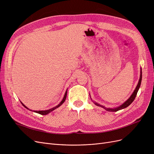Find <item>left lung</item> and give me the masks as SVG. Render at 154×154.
<instances>
[{"label":"left lung","mask_w":154,"mask_h":154,"mask_svg":"<svg viewBox=\"0 0 154 154\" xmlns=\"http://www.w3.org/2000/svg\"><path fill=\"white\" fill-rule=\"evenodd\" d=\"M141 80H142V71H141V69L140 78H139L138 84H137V87H136V89L134 90V92L132 93V94L131 95V96H130V97H129V99H128L127 101H126L123 105H122L121 106L117 107V108H115V109H106V108H105V106H102V105H99V104H97V103H94V104L96 105H97V106H100L103 107V108H104L106 110L110 111V112H116V111L119 110H121V109H123L126 108V107H127L128 106H129L130 104H131V103H132V102L134 101V100H135V98H136V95H137V93L139 88V87H140V85H141Z\"/></svg>","instance_id":"1"}]
</instances>
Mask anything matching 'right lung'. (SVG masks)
<instances>
[{
	"label": "right lung",
	"instance_id": "1",
	"mask_svg": "<svg viewBox=\"0 0 154 154\" xmlns=\"http://www.w3.org/2000/svg\"><path fill=\"white\" fill-rule=\"evenodd\" d=\"M67 91H66V93H65V95H64V97H63V100H62V101L60 102V104H58L57 106H56L55 107H53V108H52V109H49V110H39V111H34V112H36V113H38V114H41V115H46V114H49V112H51V111H53V110H54V109H57L58 107H59L60 105H62V104H63V102L65 101V100H66V97H67ZM22 104L23 105V106H24V107H26V109H27V107L23 104L22 103Z\"/></svg>",
	"mask_w": 154,
	"mask_h": 154
}]
</instances>
